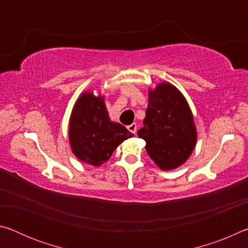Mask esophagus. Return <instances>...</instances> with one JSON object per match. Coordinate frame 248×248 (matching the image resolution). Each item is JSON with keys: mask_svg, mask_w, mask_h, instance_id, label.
<instances>
[{"mask_svg": "<svg viewBox=\"0 0 248 248\" xmlns=\"http://www.w3.org/2000/svg\"><path fill=\"white\" fill-rule=\"evenodd\" d=\"M128 130L130 132H132L133 134L137 133V124H131L130 125H128Z\"/></svg>", "mask_w": 248, "mask_h": 248, "instance_id": "obj_1", "label": "esophagus"}]
</instances>
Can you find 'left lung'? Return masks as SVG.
<instances>
[{"label": "left lung", "mask_w": 248, "mask_h": 248, "mask_svg": "<svg viewBox=\"0 0 248 248\" xmlns=\"http://www.w3.org/2000/svg\"><path fill=\"white\" fill-rule=\"evenodd\" d=\"M138 136L162 170L177 169L190 156L197 141L194 118L186 99L171 84H159L150 92L143 128Z\"/></svg>", "instance_id": "left-lung-1"}]
</instances>
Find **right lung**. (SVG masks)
<instances>
[{
  "label": "right lung",
  "instance_id": "add662e5",
  "mask_svg": "<svg viewBox=\"0 0 248 248\" xmlns=\"http://www.w3.org/2000/svg\"><path fill=\"white\" fill-rule=\"evenodd\" d=\"M69 137L78 159L99 166L110 158L117 146L133 134L124 125L111 123L103 97L84 93L73 108Z\"/></svg>",
  "mask_w": 248,
  "mask_h": 248
}]
</instances>
